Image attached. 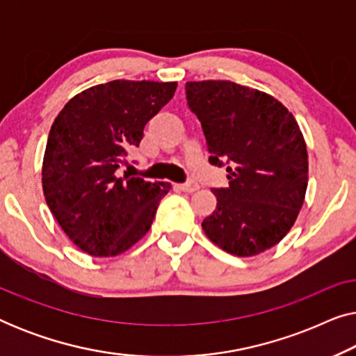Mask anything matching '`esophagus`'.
Listing matches in <instances>:
<instances>
[{"instance_id":"obj_1","label":"esophagus","mask_w":356,"mask_h":356,"mask_svg":"<svg viewBox=\"0 0 356 356\" xmlns=\"http://www.w3.org/2000/svg\"><path fill=\"white\" fill-rule=\"evenodd\" d=\"M178 189H181L184 193H194L199 189V184L194 183V181H189V183H183V184H178Z\"/></svg>"}]
</instances>
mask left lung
I'll list each match as a JSON object with an SVG mask.
<instances>
[{
    "instance_id": "8db88e82",
    "label": "left lung",
    "mask_w": 356,
    "mask_h": 356,
    "mask_svg": "<svg viewBox=\"0 0 356 356\" xmlns=\"http://www.w3.org/2000/svg\"><path fill=\"white\" fill-rule=\"evenodd\" d=\"M209 162L227 165L228 186L212 189L209 240L248 257L275 246L298 217L308 188V152L293 115L274 97L232 81L186 82Z\"/></svg>"
}]
</instances>
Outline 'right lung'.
I'll list each match as a JSON object with an SVG mask.
<instances>
[{"instance_id":"add662e5","label":"right lung","mask_w":356,"mask_h":356,"mask_svg":"<svg viewBox=\"0 0 356 356\" xmlns=\"http://www.w3.org/2000/svg\"><path fill=\"white\" fill-rule=\"evenodd\" d=\"M177 82L111 81L72 97L53 121L42 165L45 201L67 238L95 257H113L152 225L165 181L118 177L147 121L172 100Z\"/></svg>"}]
</instances>
